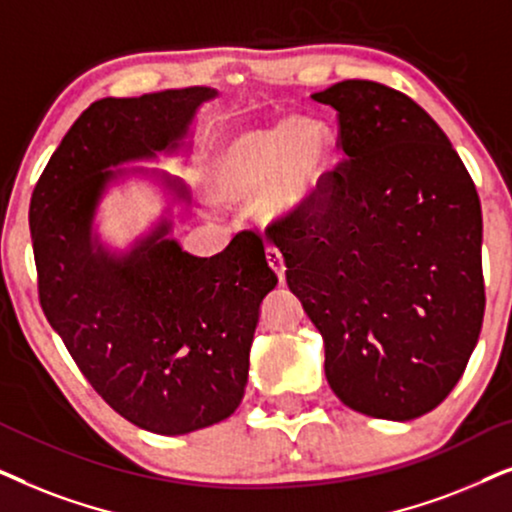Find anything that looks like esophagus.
I'll return each instance as SVG.
<instances>
[{
	"mask_svg": "<svg viewBox=\"0 0 512 512\" xmlns=\"http://www.w3.org/2000/svg\"><path fill=\"white\" fill-rule=\"evenodd\" d=\"M267 262H269V267L276 271L278 281L285 283V262H283L281 250H278L276 245H269V248H267Z\"/></svg>",
	"mask_w": 512,
	"mask_h": 512,
	"instance_id": "1",
	"label": "esophagus"
}]
</instances>
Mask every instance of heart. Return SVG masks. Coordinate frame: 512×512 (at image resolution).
I'll return each instance as SVG.
<instances>
[{
	"mask_svg": "<svg viewBox=\"0 0 512 512\" xmlns=\"http://www.w3.org/2000/svg\"><path fill=\"white\" fill-rule=\"evenodd\" d=\"M337 161V135L316 117L276 121L231 135L210 156L206 182L215 199L241 201L260 192L267 217L309 208Z\"/></svg>",
	"mask_w": 512,
	"mask_h": 512,
	"instance_id": "b5f03b06",
	"label": "heart"
}]
</instances>
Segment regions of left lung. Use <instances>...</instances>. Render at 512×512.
Returning a JSON list of instances; mask_svg holds the SVG:
<instances>
[{"label":"left lung","mask_w":512,"mask_h":512,"mask_svg":"<svg viewBox=\"0 0 512 512\" xmlns=\"http://www.w3.org/2000/svg\"><path fill=\"white\" fill-rule=\"evenodd\" d=\"M311 98L337 109L346 159L302 217H285L288 288L323 335L337 398L367 417L417 419L447 398L480 337L478 192L405 93L346 79Z\"/></svg>","instance_id":"1"}]
</instances>
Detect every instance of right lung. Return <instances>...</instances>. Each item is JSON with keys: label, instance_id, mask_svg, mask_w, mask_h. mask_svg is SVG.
Here are the masks:
<instances>
[{"label": "right lung", "instance_id": "1", "mask_svg": "<svg viewBox=\"0 0 512 512\" xmlns=\"http://www.w3.org/2000/svg\"><path fill=\"white\" fill-rule=\"evenodd\" d=\"M208 86L102 98L81 112L30 201L39 304L81 374L131 424L185 435L241 403L260 304L278 278L241 231L213 257L168 238L170 222L114 255L93 236L102 192L128 161L175 152ZM163 182L189 199L180 180Z\"/></svg>", "mask_w": 512, "mask_h": 512}]
</instances>
